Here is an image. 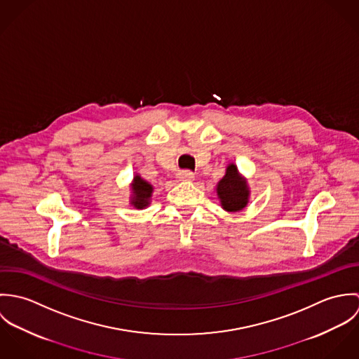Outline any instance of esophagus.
I'll list each match as a JSON object with an SVG mask.
<instances>
[{"label":"esophagus","mask_w":359,"mask_h":359,"mask_svg":"<svg viewBox=\"0 0 359 359\" xmlns=\"http://www.w3.org/2000/svg\"><path fill=\"white\" fill-rule=\"evenodd\" d=\"M177 178H178V181L188 182V181H194L195 175H194V172H191V171H180V172L177 174Z\"/></svg>","instance_id":"esophagus-1"}]
</instances>
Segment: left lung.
I'll return each instance as SVG.
<instances>
[{
    "mask_svg": "<svg viewBox=\"0 0 359 359\" xmlns=\"http://www.w3.org/2000/svg\"><path fill=\"white\" fill-rule=\"evenodd\" d=\"M217 198L221 207L228 212H239L249 205L250 188L235 163H229L225 175L215 185Z\"/></svg>",
    "mask_w": 359,
    "mask_h": 359,
    "instance_id": "left-lung-1",
    "label": "left lung"
}]
</instances>
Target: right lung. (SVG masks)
<instances>
[{"label": "right lung", "instance_id": "1", "mask_svg": "<svg viewBox=\"0 0 359 359\" xmlns=\"http://www.w3.org/2000/svg\"><path fill=\"white\" fill-rule=\"evenodd\" d=\"M131 195H130V205L134 208L144 210L149 207L152 202L154 195V185L144 180L140 174H135L133 178V182L130 184Z\"/></svg>", "mask_w": 359, "mask_h": 359}]
</instances>
